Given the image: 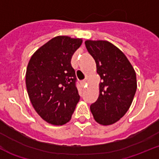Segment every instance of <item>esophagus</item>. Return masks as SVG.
<instances>
[{
	"mask_svg": "<svg viewBox=\"0 0 159 159\" xmlns=\"http://www.w3.org/2000/svg\"><path fill=\"white\" fill-rule=\"evenodd\" d=\"M81 83L82 85H85L87 84V81L86 80H83V81H81Z\"/></svg>",
	"mask_w": 159,
	"mask_h": 159,
	"instance_id": "esophagus-1",
	"label": "esophagus"
}]
</instances>
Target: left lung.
<instances>
[{
    "instance_id": "left-lung-1",
    "label": "left lung",
    "mask_w": 159,
    "mask_h": 159,
    "mask_svg": "<svg viewBox=\"0 0 159 159\" xmlns=\"http://www.w3.org/2000/svg\"><path fill=\"white\" fill-rule=\"evenodd\" d=\"M85 44L101 80L99 97L90 110L98 124L111 125L125 115L132 103L137 89L135 71L124 53L108 41L86 40Z\"/></svg>"
}]
</instances>
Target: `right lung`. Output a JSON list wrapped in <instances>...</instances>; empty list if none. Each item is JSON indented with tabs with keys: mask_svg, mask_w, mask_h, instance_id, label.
<instances>
[{
	"mask_svg": "<svg viewBox=\"0 0 159 159\" xmlns=\"http://www.w3.org/2000/svg\"><path fill=\"white\" fill-rule=\"evenodd\" d=\"M81 43V39L56 36L39 48L28 64L26 87L30 101L41 118L53 125L69 122L79 101L70 61Z\"/></svg>",
	"mask_w": 159,
	"mask_h": 159,
	"instance_id": "1",
	"label": "right lung"
}]
</instances>
